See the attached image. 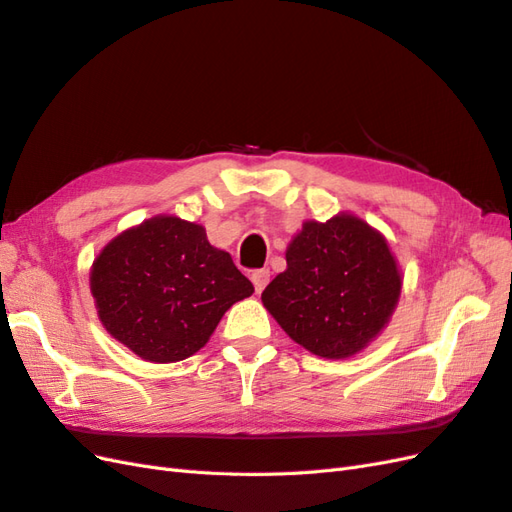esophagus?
<instances>
[{
	"label": "esophagus",
	"mask_w": 512,
	"mask_h": 512,
	"mask_svg": "<svg viewBox=\"0 0 512 512\" xmlns=\"http://www.w3.org/2000/svg\"><path fill=\"white\" fill-rule=\"evenodd\" d=\"M251 281H253V285H255V292L259 294V292L264 290V287L268 285V281H270V270H268V268L255 270V272L251 274Z\"/></svg>",
	"instance_id": "esophagus-1"
}]
</instances>
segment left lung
I'll return each instance as SVG.
<instances>
[{
	"label": "left lung",
	"mask_w": 512,
	"mask_h": 512,
	"mask_svg": "<svg viewBox=\"0 0 512 512\" xmlns=\"http://www.w3.org/2000/svg\"><path fill=\"white\" fill-rule=\"evenodd\" d=\"M287 270L261 300L296 344L326 359L355 355L383 331L402 279L387 240L357 216L309 220L287 246Z\"/></svg>",
	"instance_id": "obj_1"
}]
</instances>
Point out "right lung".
Here are the masks:
<instances>
[{
	"label": "right lung",
	"mask_w": 512,
	"mask_h": 512,
	"mask_svg": "<svg viewBox=\"0 0 512 512\" xmlns=\"http://www.w3.org/2000/svg\"><path fill=\"white\" fill-rule=\"evenodd\" d=\"M90 292L114 339L144 361L173 363L201 350L225 311L255 290L201 225L157 216L103 248Z\"/></svg>",
	"instance_id": "obj_1"
}]
</instances>
